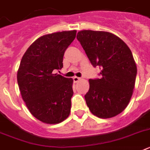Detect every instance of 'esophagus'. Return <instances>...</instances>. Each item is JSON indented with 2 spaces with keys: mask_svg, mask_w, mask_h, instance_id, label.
Instances as JSON below:
<instances>
[{
  "mask_svg": "<svg viewBox=\"0 0 150 150\" xmlns=\"http://www.w3.org/2000/svg\"><path fill=\"white\" fill-rule=\"evenodd\" d=\"M81 78H79V77H76V76H75V77L73 78V80H74V82H78V81H79L80 80H81Z\"/></svg>",
  "mask_w": 150,
  "mask_h": 150,
  "instance_id": "obj_1",
  "label": "esophagus"
}]
</instances>
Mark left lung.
<instances>
[{"mask_svg": "<svg viewBox=\"0 0 150 150\" xmlns=\"http://www.w3.org/2000/svg\"><path fill=\"white\" fill-rule=\"evenodd\" d=\"M88 58L94 67L99 66L101 79H89L85 96L91 112L109 119L127 107L133 93L137 68L129 47L110 32L83 30L78 32Z\"/></svg>", "mask_w": 150, "mask_h": 150, "instance_id": "1", "label": "left lung"}]
</instances>
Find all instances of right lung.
Listing matches in <instances>:
<instances>
[{
    "label": "right lung",
    "mask_w": 150,
    "mask_h": 150,
    "mask_svg": "<svg viewBox=\"0 0 150 150\" xmlns=\"http://www.w3.org/2000/svg\"><path fill=\"white\" fill-rule=\"evenodd\" d=\"M75 36V30L43 35L21 61L17 79L21 97L31 115L44 123H60L70 114L73 79L54 71L63 67L64 52Z\"/></svg>",
    "instance_id": "obj_1"
}]
</instances>
